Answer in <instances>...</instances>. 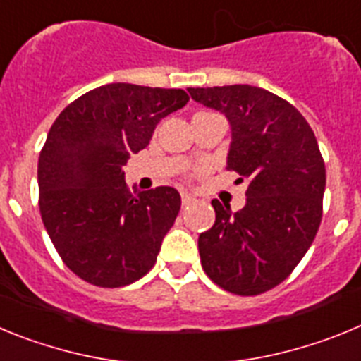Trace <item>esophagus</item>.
I'll return each instance as SVG.
<instances>
[{
    "mask_svg": "<svg viewBox=\"0 0 361 361\" xmlns=\"http://www.w3.org/2000/svg\"><path fill=\"white\" fill-rule=\"evenodd\" d=\"M193 200H195V197L190 195V193H183V206H190Z\"/></svg>",
    "mask_w": 361,
    "mask_h": 361,
    "instance_id": "1",
    "label": "esophagus"
}]
</instances>
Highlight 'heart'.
I'll return each instance as SVG.
<instances>
[{
    "label": "heart",
    "mask_w": 361,
    "mask_h": 361,
    "mask_svg": "<svg viewBox=\"0 0 361 361\" xmlns=\"http://www.w3.org/2000/svg\"><path fill=\"white\" fill-rule=\"evenodd\" d=\"M200 114H206V111H200Z\"/></svg>",
    "instance_id": "1"
}]
</instances>
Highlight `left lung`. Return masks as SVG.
Masks as SVG:
<instances>
[{
	"instance_id": "8db88e82",
	"label": "left lung",
	"mask_w": 361,
	"mask_h": 361,
	"mask_svg": "<svg viewBox=\"0 0 361 361\" xmlns=\"http://www.w3.org/2000/svg\"><path fill=\"white\" fill-rule=\"evenodd\" d=\"M188 92L229 121L226 164L247 180L245 206L237 213L212 200L216 216L200 233V262L226 291L260 295L291 275L320 228L325 164L317 137L293 104L258 86Z\"/></svg>"
}]
</instances>
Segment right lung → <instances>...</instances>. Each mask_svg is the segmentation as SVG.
Returning a JSON list of instances; mask_svg holds the SVG:
<instances>
[{
    "mask_svg": "<svg viewBox=\"0 0 361 361\" xmlns=\"http://www.w3.org/2000/svg\"><path fill=\"white\" fill-rule=\"evenodd\" d=\"M190 101L184 90L110 82L81 95L54 121L37 162L39 212L63 262L99 288L145 276L180 209L175 188L133 193L130 155L159 121Z\"/></svg>",
    "mask_w": 361,
    "mask_h": 361,
    "instance_id": "right-lung-1",
    "label": "right lung"
}]
</instances>
